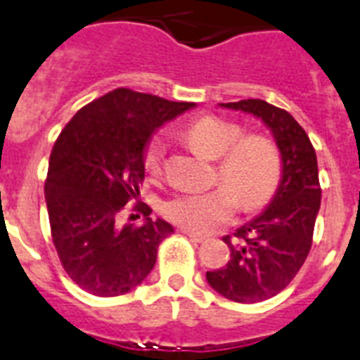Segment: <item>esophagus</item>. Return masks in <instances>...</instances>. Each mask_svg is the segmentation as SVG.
I'll return each mask as SVG.
<instances>
[{
	"label": "esophagus",
	"instance_id": "obj_1",
	"mask_svg": "<svg viewBox=\"0 0 360 360\" xmlns=\"http://www.w3.org/2000/svg\"><path fill=\"white\" fill-rule=\"evenodd\" d=\"M180 231L184 233V235H187L189 236V238H191V240H195V242H204V240H207V236L205 235H200V233H195V231H189V229H180Z\"/></svg>",
	"mask_w": 360,
	"mask_h": 360
}]
</instances>
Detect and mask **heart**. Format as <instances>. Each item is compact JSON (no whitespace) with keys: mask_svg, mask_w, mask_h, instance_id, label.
Instances as JSON below:
<instances>
[{"mask_svg":"<svg viewBox=\"0 0 360 360\" xmlns=\"http://www.w3.org/2000/svg\"><path fill=\"white\" fill-rule=\"evenodd\" d=\"M187 142L198 153L217 160L214 180L220 186L204 193H182L165 202L164 214L176 226L210 233L235 217L238 202L257 210L271 198L281 182L282 160L275 143L260 134H244L240 125L217 116L196 120L186 131ZM165 140L155 136L143 155L150 174L164 165Z\"/></svg>","mask_w":360,"mask_h":360,"instance_id":"b5f03b06","label":"heart"}]
</instances>
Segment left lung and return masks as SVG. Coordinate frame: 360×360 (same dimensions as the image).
Masks as SVG:
<instances>
[{
	"mask_svg": "<svg viewBox=\"0 0 360 360\" xmlns=\"http://www.w3.org/2000/svg\"><path fill=\"white\" fill-rule=\"evenodd\" d=\"M257 116L273 133L282 158V178L271 204L259 217L224 236L231 259L207 271L214 291L242 304L262 302L281 293L302 268L311 250L321 207L317 155L299 122L264 100L220 103Z\"/></svg>",
	"mask_w": 360,
	"mask_h": 360,
	"instance_id": "left-lung-1",
	"label": "left lung"
}]
</instances>
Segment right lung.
Returning <instances> with one entry per match:
<instances>
[{
	"label": "right lung",
	"instance_id": "obj_1",
	"mask_svg": "<svg viewBox=\"0 0 360 360\" xmlns=\"http://www.w3.org/2000/svg\"><path fill=\"white\" fill-rule=\"evenodd\" d=\"M195 107L120 87L91 101L70 118L49 160L45 202L54 248L67 275L98 297L124 295L155 268L160 242L173 233L150 220L120 226L124 205L140 196L143 155L162 124Z\"/></svg>",
	"mask_w": 360,
	"mask_h": 360
}]
</instances>
